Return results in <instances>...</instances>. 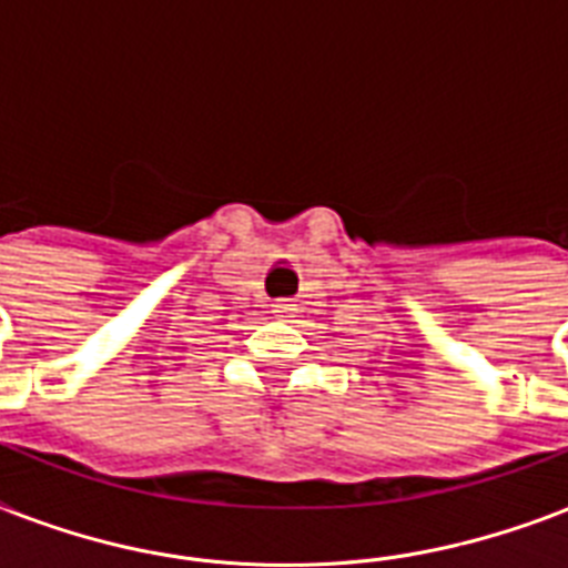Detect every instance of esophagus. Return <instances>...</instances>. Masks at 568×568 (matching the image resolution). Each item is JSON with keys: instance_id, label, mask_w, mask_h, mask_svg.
I'll list each match as a JSON object with an SVG mask.
<instances>
[{"instance_id": "34e87169", "label": "esophagus", "mask_w": 568, "mask_h": 568, "mask_svg": "<svg viewBox=\"0 0 568 568\" xmlns=\"http://www.w3.org/2000/svg\"><path fill=\"white\" fill-rule=\"evenodd\" d=\"M271 310H274L276 318H294V312H297V303H294V301H276Z\"/></svg>"}]
</instances>
